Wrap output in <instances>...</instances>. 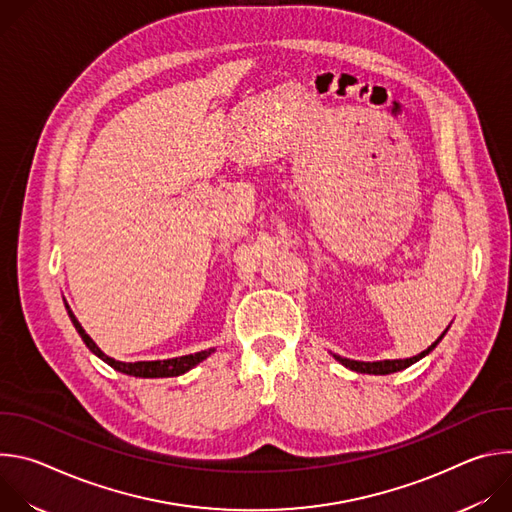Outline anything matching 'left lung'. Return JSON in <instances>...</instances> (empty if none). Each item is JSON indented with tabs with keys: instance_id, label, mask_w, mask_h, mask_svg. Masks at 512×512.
Segmentation results:
<instances>
[{
	"instance_id": "8db88e82",
	"label": "left lung",
	"mask_w": 512,
	"mask_h": 512,
	"mask_svg": "<svg viewBox=\"0 0 512 512\" xmlns=\"http://www.w3.org/2000/svg\"><path fill=\"white\" fill-rule=\"evenodd\" d=\"M446 334V332H444ZM444 334L437 338L427 350L419 352L417 356H411V358H399V360H377V362H362V360H350V358H342L338 354H334V358L344 364V367H348L350 371H356V373H367V375H391V373H397V371H403L407 367H411L413 362L421 360L425 354H429L437 344H440V340L444 338Z\"/></svg>"
}]
</instances>
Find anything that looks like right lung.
Returning a JSON list of instances; mask_svg holds the SVG:
<instances>
[{
    "label": "right lung",
    "instance_id": "obj_1",
    "mask_svg": "<svg viewBox=\"0 0 512 512\" xmlns=\"http://www.w3.org/2000/svg\"><path fill=\"white\" fill-rule=\"evenodd\" d=\"M66 306V312H68V318L70 322L75 324L79 336L83 338V342L87 344V348L99 356L103 362H107L111 369L123 373V375H129V377H139V379H164V377H178V375H184L188 373L190 369H194L198 362H202L204 358H208L214 348H208V350H200V352H194V354H186V356H176V358H168V360H137V362H121V360H115L111 356H107L95 342L93 338L85 332V328L79 324L77 316L72 314V310L68 308V304L64 302Z\"/></svg>",
    "mask_w": 512,
    "mask_h": 512
}]
</instances>
